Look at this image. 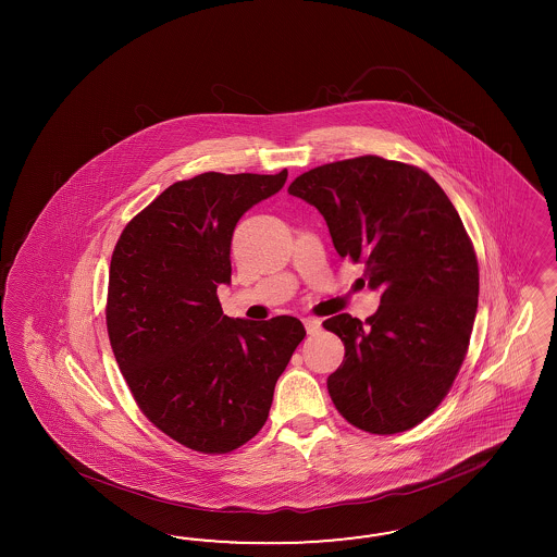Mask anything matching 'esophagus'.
I'll use <instances>...</instances> for the list:
<instances>
[{
  "label": "esophagus",
  "mask_w": 557,
  "mask_h": 557,
  "mask_svg": "<svg viewBox=\"0 0 557 557\" xmlns=\"http://www.w3.org/2000/svg\"><path fill=\"white\" fill-rule=\"evenodd\" d=\"M304 326H306V333L308 335H319L322 329V322L319 319H312V317H308V319H304Z\"/></svg>",
  "instance_id": "esophagus-1"
}]
</instances>
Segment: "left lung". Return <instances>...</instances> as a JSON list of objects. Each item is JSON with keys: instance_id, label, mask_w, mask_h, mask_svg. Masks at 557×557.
<instances>
[{"instance_id": "left-lung-1", "label": "left lung", "mask_w": 557, "mask_h": 557, "mask_svg": "<svg viewBox=\"0 0 557 557\" xmlns=\"http://www.w3.org/2000/svg\"><path fill=\"white\" fill-rule=\"evenodd\" d=\"M287 191L321 212L337 253L382 289L366 322H322L345 345L326 380L333 403L371 435L417 426L454 386L478 310V259L454 203L426 171L377 154L310 169Z\"/></svg>"}]
</instances>
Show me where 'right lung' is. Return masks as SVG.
Returning <instances> with one entry per match:
<instances>
[{
  "label": "right lung",
  "mask_w": 557,
  "mask_h": 557,
  "mask_svg": "<svg viewBox=\"0 0 557 557\" xmlns=\"http://www.w3.org/2000/svg\"><path fill=\"white\" fill-rule=\"evenodd\" d=\"M286 180L287 169L175 182L114 247L106 300L112 351L140 412L187 449L219 456L253 438L306 337L294 317L228 319L216 294L231 282L236 222Z\"/></svg>",
  "instance_id": "obj_1"
}]
</instances>
